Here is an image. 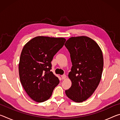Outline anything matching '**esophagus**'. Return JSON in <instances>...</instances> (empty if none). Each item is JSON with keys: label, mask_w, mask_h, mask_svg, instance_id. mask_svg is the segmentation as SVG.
<instances>
[{"label": "esophagus", "mask_w": 120, "mask_h": 120, "mask_svg": "<svg viewBox=\"0 0 120 120\" xmlns=\"http://www.w3.org/2000/svg\"><path fill=\"white\" fill-rule=\"evenodd\" d=\"M66 77H67L66 75H63L61 76V78H62V79H63V80L65 79L66 78Z\"/></svg>", "instance_id": "obj_1"}]
</instances>
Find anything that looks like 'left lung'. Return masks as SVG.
<instances>
[{
    "mask_svg": "<svg viewBox=\"0 0 120 120\" xmlns=\"http://www.w3.org/2000/svg\"><path fill=\"white\" fill-rule=\"evenodd\" d=\"M64 45L72 65L68 75L71 86L65 93L72 101L82 102L92 96L100 82L104 64L102 51L95 41L85 36L70 38Z\"/></svg>",
    "mask_w": 120,
    "mask_h": 120,
    "instance_id": "1",
    "label": "left lung"
}]
</instances>
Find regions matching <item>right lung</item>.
I'll use <instances>...</instances> for the list:
<instances>
[{"label":"right lung","instance_id":"1","mask_svg":"<svg viewBox=\"0 0 120 120\" xmlns=\"http://www.w3.org/2000/svg\"><path fill=\"white\" fill-rule=\"evenodd\" d=\"M65 42L63 38L38 36L24 46L19 67L20 80L27 94L36 102L49 99L59 83L50 71L51 62Z\"/></svg>","mask_w":120,"mask_h":120}]
</instances>
